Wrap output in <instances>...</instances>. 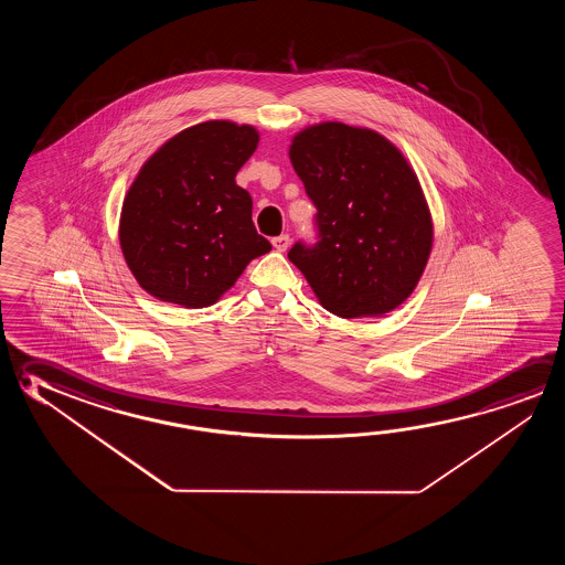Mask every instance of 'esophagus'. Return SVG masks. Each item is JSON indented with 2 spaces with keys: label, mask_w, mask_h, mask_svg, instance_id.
<instances>
[{
  "label": "esophagus",
  "mask_w": 565,
  "mask_h": 565,
  "mask_svg": "<svg viewBox=\"0 0 565 565\" xmlns=\"http://www.w3.org/2000/svg\"><path fill=\"white\" fill-rule=\"evenodd\" d=\"M271 244H274V248L278 252H286L289 248V236L287 234H281V236H276V238H271Z\"/></svg>",
  "instance_id": "obj_1"
}]
</instances>
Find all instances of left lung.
Here are the masks:
<instances>
[{"label":"left lung","mask_w":565,"mask_h":565,"mask_svg":"<svg viewBox=\"0 0 565 565\" xmlns=\"http://www.w3.org/2000/svg\"><path fill=\"white\" fill-rule=\"evenodd\" d=\"M289 159L313 201L317 242L287 258L342 319L402 306L426 269L434 224L414 169L388 139L323 121L291 139Z\"/></svg>","instance_id":"8db88e82"}]
</instances>
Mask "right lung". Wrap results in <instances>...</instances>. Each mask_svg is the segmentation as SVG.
<instances>
[{
  "instance_id": "right-lung-1",
  "label": "right lung",
  "mask_w": 565,
  "mask_h": 565,
  "mask_svg": "<svg viewBox=\"0 0 565 565\" xmlns=\"http://www.w3.org/2000/svg\"><path fill=\"white\" fill-rule=\"evenodd\" d=\"M256 128L211 120L179 131L139 169L121 204L120 246L139 286L161 301L209 307L271 250L236 173Z\"/></svg>"
}]
</instances>
